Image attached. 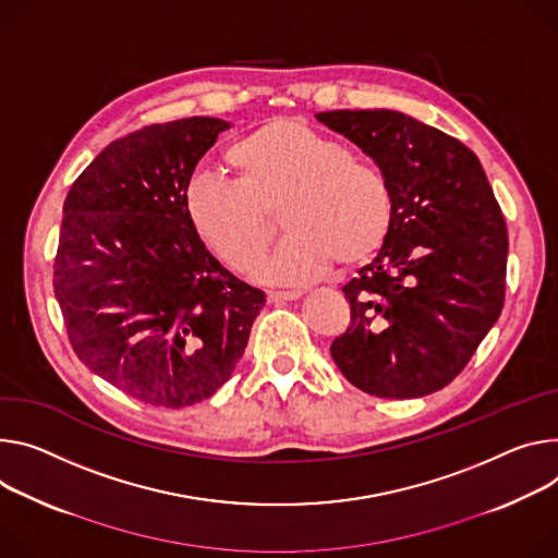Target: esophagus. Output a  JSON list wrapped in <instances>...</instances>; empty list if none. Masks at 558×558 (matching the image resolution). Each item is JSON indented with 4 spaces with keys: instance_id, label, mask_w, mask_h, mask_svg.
<instances>
[{
    "instance_id": "obj_1",
    "label": "esophagus",
    "mask_w": 558,
    "mask_h": 558,
    "mask_svg": "<svg viewBox=\"0 0 558 558\" xmlns=\"http://www.w3.org/2000/svg\"><path fill=\"white\" fill-rule=\"evenodd\" d=\"M302 293L300 291H269L267 298L269 302H291V300H298Z\"/></svg>"
}]
</instances>
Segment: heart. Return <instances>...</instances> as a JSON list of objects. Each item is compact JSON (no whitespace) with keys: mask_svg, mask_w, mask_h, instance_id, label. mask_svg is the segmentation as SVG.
<instances>
[{"mask_svg":"<svg viewBox=\"0 0 558 558\" xmlns=\"http://www.w3.org/2000/svg\"><path fill=\"white\" fill-rule=\"evenodd\" d=\"M238 180L189 175L182 205L193 233L233 271L260 263L280 209L289 231L263 276L305 284L372 260L393 220V193L372 165L298 118H274L229 148Z\"/></svg>","mask_w":558,"mask_h":558,"instance_id":"1","label":"heart"}]
</instances>
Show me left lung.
I'll return each instance as SVG.
<instances>
[{
    "label": "left lung",
    "mask_w": 558,
    "mask_h": 558,
    "mask_svg": "<svg viewBox=\"0 0 558 558\" xmlns=\"http://www.w3.org/2000/svg\"><path fill=\"white\" fill-rule=\"evenodd\" d=\"M316 120L367 154L393 193L391 231L342 293L331 342L342 376L378 398H418L459 376L505 302L508 227L463 142L389 109Z\"/></svg>",
    "instance_id": "left-lung-1"
}]
</instances>
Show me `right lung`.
<instances>
[{
	"instance_id": "obj_1",
	"label": "right lung",
	"mask_w": 558,
	"mask_h": 558,
	"mask_svg": "<svg viewBox=\"0 0 558 558\" xmlns=\"http://www.w3.org/2000/svg\"><path fill=\"white\" fill-rule=\"evenodd\" d=\"M231 124L184 118L111 142L73 182L53 289L77 359L154 408L214 396L242 359L265 293L193 233L182 191Z\"/></svg>"
}]
</instances>
